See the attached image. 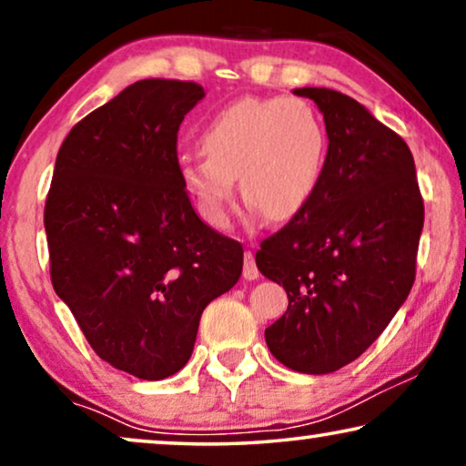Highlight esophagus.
Here are the masks:
<instances>
[{"label": "esophagus", "mask_w": 466, "mask_h": 466, "mask_svg": "<svg viewBox=\"0 0 466 466\" xmlns=\"http://www.w3.org/2000/svg\"><path fill=\"white\" fill-rule=\"evenodd\" d=\"M244 278L246 279H257L258 278V267H257V260H254L252 252L244 254Z\"/></svg>", "instance_id": "obj_1"}]
</instances>
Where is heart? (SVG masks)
<instances>
[{
    "label": "heart",
    "mask_w": 466,
    "mask_h": 466,
    "mask_svg": "<svg viewBox=\"0 0 466 466\" xmlns=\"http://www.w3.org/2000/svg\"><path fill=\"white\" fill-rule=\"evenodd\" d=\"M199 148L203 158L182 157L177 176L201 218L225 228L233 180L254 212L271 220L301 212L322 182L329 137L305 99L246 97L203 127Z\"/></svg>",
    "instance_id": "1"
}]
</instances>
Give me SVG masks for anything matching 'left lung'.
I'll list each match as a JSON object with an SVG mask.
<instances>
[{
	"mask_svg": "<svg viewBox=\"0 0 466 466\" xmlns=\"http://www.w3.org/2000/svg\"><path fill=\"white\" fill-rule=\"evenodd\" d=\"M292 93L322 112L327 167L308 206L260 244L257 267L289 295L267 348L292 371L322 375L359 359L405 303L424 203L403 137L348 95Z\"/></svg>",
	"mask_w": 466,
	"mask_h": 466,
	"instance_id": "1",
	"label": "left lung"
}]
</instances>
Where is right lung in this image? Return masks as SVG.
<instances>
[{
	"instance_id": "obj_1",
	"label": "right lung",
	"mask_w": 466,
	"mask_h": 466,
	"mask_svg": "<svg viewBox=\"0 0 466 466\" xmlns=\"http://www.w3.org/2000/svg\"><path fill=\"white\" fill-rule=\"evenodd\" d=\"M203 97L195 82H133L67 133L44 209L55 292L99 359L139 380L187 365L203 309L244 267L177 176V129Z\"/></svg>"
}]
</instances>
